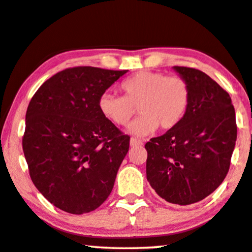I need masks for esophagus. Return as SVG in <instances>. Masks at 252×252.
I'll list each match as a JSON object with an SVG mask.
<instances>
[{
  "label": "esophagus",
  "instance_id": "obj_1",
  "mask_svg": "<svg viewBox=\"0 0 252 252\" xmlns=\"http://www.w3.org/2000/svg\"><path fill=\"white\" fill-rule=\"evenodd\" d=\"M140 145H143V142L140 139H137V138L130 139V146L136 147V146H140Z\"/></svg>",
  "mask_w": 252,
  "mask_h": 252
}]
</instances>
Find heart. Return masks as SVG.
I'll use <instances>...</instances> for the list:
<instances>
[{
    "instance_id": "1",
    "label": "heart",
    "mask_w": 252,
    "mask_h": 252,
    "mask_svg": "<svg viewBox=\"0 0 252 252\" xmlns=\"http://www.w3.org/2000/svg\"><path fill=\"white\" fill-rule=\"evenodd\" d=\"M123 96L105 92L98 100L101 115L114 126H126L136 113L140 116L130 124L129 132L143 137L160 126L174 129L186 116L190 105V86L180 76H166L161 72L140 71L120 85Z\"/></svg>"
}]
</instances>
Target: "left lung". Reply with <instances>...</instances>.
<instances>
[{
  "mask_svg": "<svg viewBox=\"0 0 252 252\" xmlns=\"http://www.w3.org/2000/svg\"><path fill=\"white\" fill-rule=\"evenodd\" d=\"M173 69L190 86L180 124L146 143V179L166 202L190 205L222 183L237 137L235 109L219 84L200 70Z\"/></svg>",
  "mask_w": 252,
  "mask_h": 252,
  "instance_id": "1",
  "label": "left lung"
}]
</instances>
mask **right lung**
<instances>
[{
    "label": "right lung",
    "instance_id": "right-lung-1",
    "mask_svg": "<svg viewBox=\"0 0 252 252\" xmlns=\"http://www.w3.org/2000/svg\"><path fill=\"white\" fill-rule=\"evenodd\" d=\"M128 70L76 66L46 80L29 103L23 151L45 198L89 213L112 192L130 137L101 115L98 100Z\"/></svg>",
    "mask_w": 252,
    "mask_h": 252
}]
</instances>
